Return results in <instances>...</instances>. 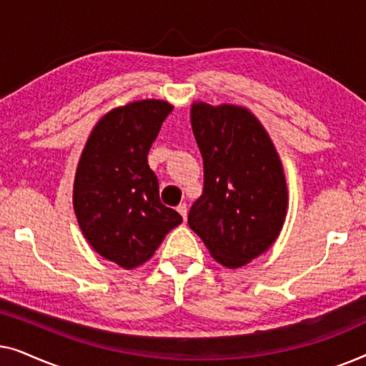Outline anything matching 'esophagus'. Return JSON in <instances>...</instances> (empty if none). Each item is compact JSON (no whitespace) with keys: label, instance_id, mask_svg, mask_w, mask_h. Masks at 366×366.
<instances>
[{"label":"esophagus","instance_id":"obj_1","mask_svg":"<svg viewBox=\"0 0 366 366\" xmlns=\"http://www.w3.org/2000/svg\"><path fill=\"white\" fill-rule=\"evenodd\" d=\"M177 209H178V213L183 217V219H187V214H188V207H187V204H184V203L178 204Z\"/></svg>","mask_w":366,"mask_h":366}]
</instances>
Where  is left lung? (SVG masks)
I'll return each instance as SVG.
<instances>
[{
	"label": "left lung",
	"instance_id": "left-lung-1",
	"mask_svg": "<svg viewBox=\"0 0 366 366\" xmlns=\"http://www.w3.org/2000/svg\"><path fill=\"white\" fill-rule=\"evenodd\" d=\"M203 158V193L188 224L227 268H239L274 243L288 207L282 159L263 124L234 104H192Z\"/></svg>",
	"mask_w": 366,
	"mask_h": 366
}]
</instances>
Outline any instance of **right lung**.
<instances>
[{
	"instance_id": "add662e5",
	"label": "right lung",
	"mask_w": 366,
	"mask_h": 366,
	"mask_svg": "<svg viewBox=\"0 0 366 366\" xmlns=\"http://www.w3.org/2000/svg\"><path fill=\"white\" fill-rule=\"evenodd\" d=\"M173 107L142 99L114 108L97 123L79 158L73 207L84 238L103 258L132 269L153 257L183 222L159 202L148 152Z\"/></svg>"
}]
</instances>
